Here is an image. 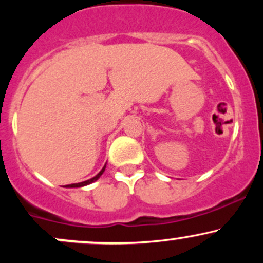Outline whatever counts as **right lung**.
<instances>
[{"label": "right lung", "instance_id": "1", "mask_svg": "<svg viewBox=\"0 0 263 263\" xmlns=\"http://www.w3.org/2000/svg\"><path fill=\"white\" fill-rule=\"evenodd\" d=\"M105 168H106V164H105L104 168H102V170H101L100 172H99V173L96 174L95 177L91 178V179H87V180H85V182H80V183H75V184H69V185H65L64 188H80V186H85V185H87V184H91V183L95 182V180H98L99 178L101 177V174L105 172Z\"/></svg>", "mask_w": 263, "mask_h": 263}]
</instances>
